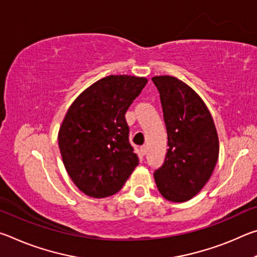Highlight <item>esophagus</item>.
<instances>
[{"label":"esophagus","mask_w":257,"mask_h":257,"mask_svg":"<svg viewBox=\"0 0 257 257\" xmlns=\"http://www.w3.org/2000/svg\"><path fill=\"white\" fill-rule=\"evenodd\" d=\"M141 152H142L143 155H146V154H147V146H146V145L142 146V147H141Z\"/></svg>","instance_id":"1"}]
</instances>
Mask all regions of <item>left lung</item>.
I'll return each mask as SVG.
<instances>
[{
    "label": "left lung",
    "instance_id": "1",
    "mask_svg": "<svg viewBox=\"0 0 257 257\" xmlns=\"http://www.w3.org/2000/svg\"><path fill=\"white\" fill-rule=\"evenodd\" d=\"M160 93L168 134L167 154L154 171L156 186L170 202L195 196L212 176L219 139L210 111L185 82L171 76L153 77Z\"/></svg>",
    "mask_w": 257,
    "mask_h": 257
}]
</instances>
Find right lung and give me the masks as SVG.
Returning <instances> with one entry per match:
<instances>
[{"instance_id": "add662e5", "label": "right lung", "mask_w": 257, "mask_h": 257, "mask_svg": "<svg viewBox=\"0 0 257 257\" xmlns=\"http://www.w3.org/2000/svg\"><path fill=\"white\" fill-rule=\"evenodd\" d=\"M146 84V78L107 76L82 92L64 116L58 138L63 164L88 196L118 193L138 165L124 114Z\"/></svg>"}]
</instances>
